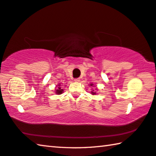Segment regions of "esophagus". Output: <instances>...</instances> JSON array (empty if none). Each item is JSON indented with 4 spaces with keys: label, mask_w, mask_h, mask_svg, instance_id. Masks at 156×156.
<instances>
[{
    "label": "esophagus",
    "mask_w": 156,
    "mask_h": 156,
    "mask_svg": "<svg viewBox=\"0 0 156 156\" xmlns=\"http://www.w3.org/2000/svg\"><path fill=\"white\" fill-rule=\"evenodd\" d=\"M74 81L75 82H79V81H80V79H79V78H76L75 80H74Z\"/></svg>",
    "instance_id": "34e87169"
}]
</instances>
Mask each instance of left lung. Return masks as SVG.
Wrapping results in <instances>:
<instances>
[{
    "label": "left lung",
    "mask_w": 156,
    "mask_h": 156,
    "mask_svg": "<svg viewBox=\"0 0 156 156\" xmlns=\"http://www.w3.org/2000/svg\"><path fill=\"white\" fill-rule=\"evenodd\" d=\"M89 86L92 87H95L94 84L93 83H91L90 84H89ZM92 89H93V88H92ZM97 90H98V88H97V87H96V89H93V90H92V91H91V95H93V96H95V95H96L97 93H96V91H97Z\"/></svg>",
    "instance_id": "obj_1"
}]
</instances>
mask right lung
Wrapping results in <instances>:
<instances>
[{
    "instance_id": "1",
    "label": "right lung",
    "mask_w": 156,
    "mask_h": 156,
    "mask_svg": "<svg viewBox=\"0 0 156 156\" xmlns=\"http://www.w3.org/2000/svg\"><path fill=\"white\" fill-rule=\"evenodd\" d=\"M54 93L56 94V95H60L63 93V88H62V85H61V84L59 83L56 86V88H55V90H54Z\"/></svg>"
}]
</instances>
